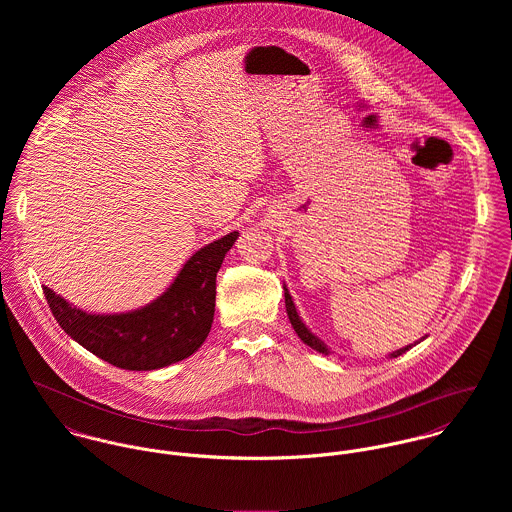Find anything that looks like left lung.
<instances>
[{
	"instance_id": "1",
	"label": "left lung",
	"mask_w": 512,
	"mask_h": 512,
	"mask_svg": "<svg viewBox=\"0 0 512 512\" xmlns=\"http://www.w3.org/2000/svg\"><path fill=\"white\" fill-rule=\"evenodd\" d=\"M284 295H286V311H288V317H290V323H292L293 329H295V333H297V337L307 345V347H311L313 351H317V353H323V355H329V349H327V345L319 339V337H315L307 327H305V323L301 321V317H299V313H297V309H295V303H293L292 295L288 292V288L284 286ZM422 341V339H420ZM418 341V343H420ZM416 345V343H414ZM414 345H408V347H404V349H398V351H394V353H390V359H396V357H400L402 353H406V351H410Z\"/></svg>"
}]
</instances>
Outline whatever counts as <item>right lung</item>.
Wrapping results in <instances>:
<instances>
[{
    "label": "right lung",
    "instance_id": "1",
    "mask_svg": "<svg viewBox=\"0 0 512 512\" xmlns=\"http://www.w3.org/2000/svg\"><path fill=\"white\" fill-rule=\"evenodd\" d=\"M238 232L197 250L157 299L126 313H86L47 286L57 323L86 351L126 370H155L191 357L207 339L217 297V272Z\"/></svg>",
    "mask_w": 512,
    "mask_h": 512
}]
</instances>
